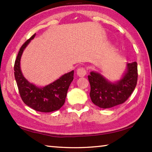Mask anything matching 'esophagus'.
<instances>
[{
	"mask_svg": "<svg viewBox=\"0 0 152 152\" xmlns=\"http://www.w3.org/2000/svg\"><path fill=\"white\" fill-rule=\"evenodd\" d=\"M77 75L79 77H84L86 76V70L84 68H80L76 71Z\"/></svg>",
	"mask_w": 152,
	"mask_h": 152,
	"instance_id": "obj_1",
	"label": "esophagus"
}]
</instances>
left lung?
Wrapping results in <instances>:
<instances>
[{
  "instance_id": "1",
  "label": "left lung",
  "mask_w": 152,
  "mask_h": 152,
  "mask_svg": "<svg viewBox=\"0 0 152 152\" xmlns=\"http://www.w3.org/2000/svg\"><path fill=\"white\" fill-rule=\"evenodd\" d=\"M88 78L92 102L102 109L111 108L125 102L134 91L137 81V62L126 64L125 72L118 81H110L95 71L91 72Z\"/></svg>"
}]
</instances>
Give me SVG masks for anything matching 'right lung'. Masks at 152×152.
I'll return each instance as SVG.
<instances>
[{"mask_svg":"<svg viewBox=\"0 0 152 152\" xmlns=\"http://www.w3.org/2000/svg\"><path fill=\"white\" fill-rule=\"evenodd\" d=\"M35 36V33L20 49L15 62V78L20 96L25 104L37 111H55L60 109L65 102L67 92L74 79V70L64 74L55 81L43 87L37 86L28 81L20 70V58L25 49Z\"/></svg>","mask_w":152,"mask_h":152,"instance_id":"right-lung-1","label":"right lung"}]
</instances>
